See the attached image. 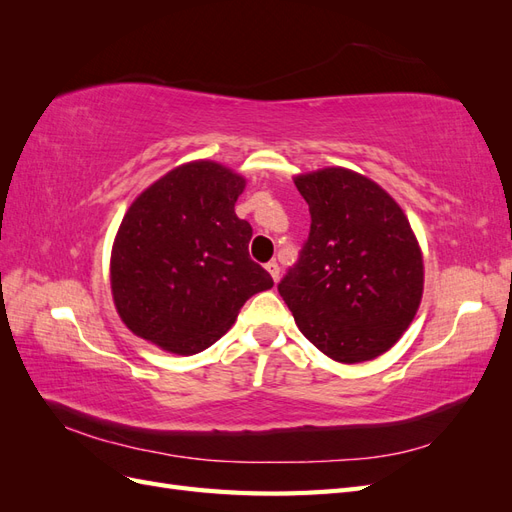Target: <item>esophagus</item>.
<instances>
[{"instance_id": "obj_1", "label": "esophagus", "mask_w": 512, "mask_h": 512, "mask_svg": "<svg viewBox=\"0 0 512 512\" xmlns=\"http://www.w3.org/2000/svg\"><path fill=\"white\" fill-rule=\"evenodd\" d=\"M267 271H269V275L273 277V282H277V277H280V267H277L275 260L267 262Z\"/></svg>"}]
</instances>
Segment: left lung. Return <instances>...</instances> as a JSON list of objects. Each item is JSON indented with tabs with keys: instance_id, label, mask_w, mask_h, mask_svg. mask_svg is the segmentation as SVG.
Segmentation results:
<instances>
[{
	"instance_id": "left-lung-1",
	"label": "left lung",
	"mask_w": 512,
	"mask_h": 512,
	"mask_svg": "<svg viewBox=\"0 0 512 512\" xmlns=\"http://www.w3.org/2000/svg\"><path fill=\"white\" fill-rule=\"evenodd\" d=\"M294 185L312 224L277 290L320 352L339 363L376 359L410 327L423 294V258L406 215L378 183L346 168Z\"/></svg>"
}]
</instances>
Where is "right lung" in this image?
<instances>
[{"mask_svg":"<svg viewBox=\"0 0 512 512\" xmlns=\"http://www.w3.org/2000/svg\"><path fill=\"white\" fill-rule=\"evenodd\" d=\"M245 179L215 162L183 164L138 196L111 256V288L126 327L177 354L220 339L243 303L273 277L250 258V222L235 203Z\"/></svg>","mask_w":512,"mask_h":512,"instance_id":"right-lung-1","label":"right lung"}]
</instances>
